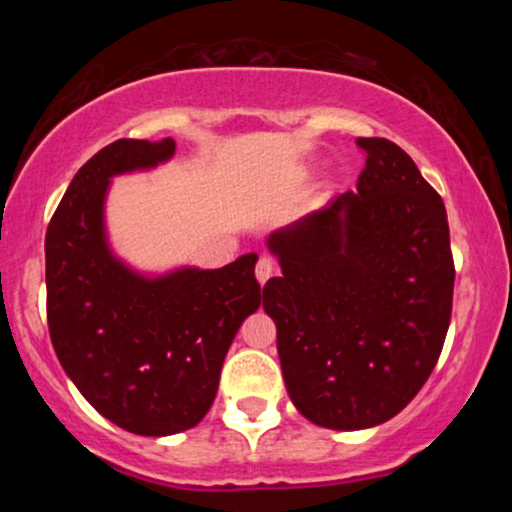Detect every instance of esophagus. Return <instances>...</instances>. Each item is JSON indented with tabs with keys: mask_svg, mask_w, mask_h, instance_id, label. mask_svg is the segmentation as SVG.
Segmentation results:
<instances>
[{
	"mask_svg": "<svg viewBox=\"0 0 512 512\" xmlns=\"http://www.w3.org/2000/svg\"><path fill=\"white\" fill-rule=\"evenodd\" d=\"M272 274H274V260H272V257L262 255L260 260H257V267H255L257 281H260V284H267V279H269V276H272Z\"/></svg>",
	"mask_w": 512,
	"mask_h": 512,
	"instance_id": "obj_1",
	"label": "esophagus"
}]
</instances>
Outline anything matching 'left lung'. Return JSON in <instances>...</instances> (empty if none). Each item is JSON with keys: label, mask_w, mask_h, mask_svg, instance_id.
Returning a JSON list of instances; mask_svg holds the SVG:
<instances>
[{"label": "left lung", "mask_w": 512, "mask_h": 512, "mask_svg": "<svg viewBox=\"0 0 512 512\" xmlns=\"http://www.w3.org/2000/svg\"><path fill=\"white\" fill-rule=\"evenodd\" d=\"M354 192L267 238L281 276L264 284L284 383L308 421L385 424L436 368L455 264L443 199L390 139L361 137Z\"/></svg>", "instance_id": "1"}]
</instances>
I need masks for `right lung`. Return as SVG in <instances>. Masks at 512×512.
<instances>
[{
	"label": "right lung",
	"instance_id": "add662e5",
	"mask_svg": "<svg viewBox=\"0 0 512 512\" xmlns=\"http://www.w3.org/2000/svg\"><path fill=\"white\" fill-rule=\"evenodd\" d=\"M173 139H117L86 161L45 233L48 327L64 373L93 409L137 436H173L204 419L223 358L264 291L257 255L161 276L117 260L105 236L115 175L156 168Z\"/></svg>",
	"mask_w": 512,
	"mask_h": 512
}]
</instances>
